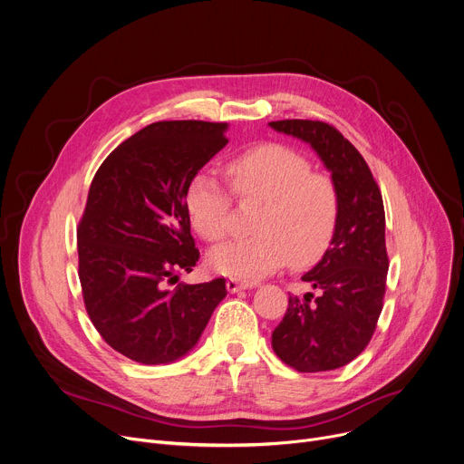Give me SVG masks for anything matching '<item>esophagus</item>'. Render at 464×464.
<instances>
[{"label":"esophagus","instance_id":"obj_1","mask_svg":"<svg viewBox=\"0 0 464 464\" xmlns=\"http://www.w3.org/2000/svg\"><path fill=\"white\" fill-rule=\"evenodd\" d=\"M248 287H252V284H250V282L237 280V278H228V280H227V289H228L230 293H237V291H241V289H248Z\"/></svg>","mask_w":464,"mask_h":464}]
</instances>
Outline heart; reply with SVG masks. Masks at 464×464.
<instances>
[{
    "mask_svg": "<svg viewBox=\"0 0 464 464\" xmlns=\"http://www.w3.org/2000/svg\"><path fill=\"white\" fill-rule=\"evenodd\" d=\"M227 177L234 193L262 200L256 234L228 241L210 254L214 271L254 280L284 267L312 266L328 250L339 223L341 198L335 182L315 173L312 162L282 143H260L228 159ZM191 227L208 243L232 228V197L210 171H198L184 193Z\"/></svg>",
    "mask_w": 464,
    "mask_h": 464,
    "instance_id": "b5f03b06",
    "label": "heart"
}]
</instances>
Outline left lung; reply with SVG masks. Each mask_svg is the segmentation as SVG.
<instances>
[{"instance_id":"left-lung-1","label":"left lung","mask_w":464,"mask_h":464,"mask_svg":"<svg viewBox=\"0 0 464 464\" xmlns=\"http://www.w3.org/2000/svg\"><path fill=\"white\" fill-rule=\"evenodd\" d=\"M269 125L314 147L341 198L330 248L302 276L317 295L289 296L273 350L298 372L334 371L365 350L383 307L389 258L382 191L365 159L335 127L312 120Z\"/></svg>"}]
</instances>
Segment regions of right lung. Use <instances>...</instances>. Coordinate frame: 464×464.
<instances>
[{"label":"right lung","mask_w":464,"mask_h":464,"mask_svg":"<svg viewBox=\"0 0 464 464\" xmlns=\"http://www.w3.org/2000/svg\"><path fill=\"white\" fill-rule=\"evenodd\" d=\"M227 129L150 123L120 143L92 180L77 228L82 298L101 337L136 363L186 355L227 296L225 278L168 287L198 262L184 193L228 143Z\"/></svg>","instance_id":"1"}]
</instances>
